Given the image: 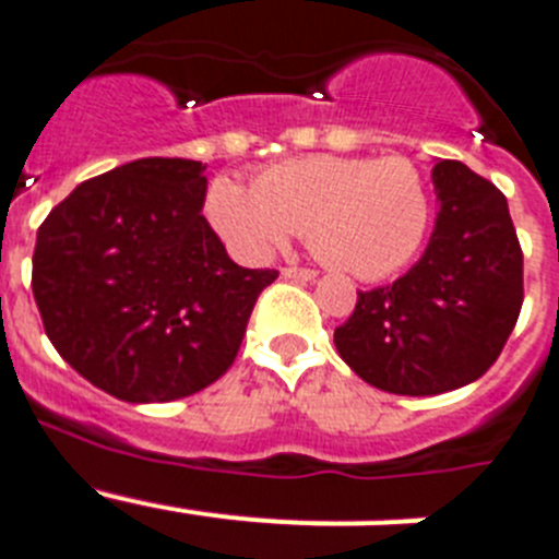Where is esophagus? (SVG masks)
<instances>
[{
    "label": "esophagus",
    "instance_id": "1",
    "mask_svg": "<svg viewBox=\"0 0 559 559\" xmlns=\"http://www.w3.org/2000/svg\"><path fill=\"white\" fill-rule=\"evenodd\" d=\"M283 276H285V280H302V283H308V280H316V271L313 269H299V265H285Z\"/></svg>",
    "mask_w": 559,
    "mask_h": 559
}]
</instances>
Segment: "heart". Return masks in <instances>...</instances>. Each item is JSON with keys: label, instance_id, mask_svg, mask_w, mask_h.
I'll return each mask as SVG.
<instances>
[{"label": "heart", "instance_id": "heart-1", "mask_svg": "<svg viewBox=\"0 0 559 559\" xmlns=\"http://www.w3.org/2000/svg\"><path fill=\"white\" fill-rule=\"evenodd\" d=\"M206 218L243 254L283 249L294 231L322 263L358 280H383L408 265L431 226V187L406 156L353 159L316 153L263 167L251 190L215 179Z\"/></svg>", "mask_w": 559, "mask_h": 559}]
</instances>
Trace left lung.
Segmentation results:
<instances>
[{
	"label": "left lung",
	"mask_w": 559,
	"mask_h": 559,
	"mask_svg": "<svg viewBox=\"0 0 559 559\" xmlns=\"http://www.w3.org/2000/svg\"><path fill=\"white\" fill-rule=\"evenodd\" d=\"M439 215L426 254L392 285L358 290L335 349L369 386L431 397L467 386L501 355L523 305L510 206L462 162L433 167Z\"/></svg>",
	"instance_id": "left-lung-1"
}]
</instances>
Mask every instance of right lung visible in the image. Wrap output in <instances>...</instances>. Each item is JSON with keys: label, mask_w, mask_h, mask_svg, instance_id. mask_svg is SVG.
Returning <instances> with one entry per match:
<instances>
[{"label": "right lung", "mask_w": 559, "mask_h": 559, "mask_svg": "<svg viewBox=\"0 0 559 559\" xmlns=\"http://www.w3.org/2000/svg\"><path fill=\"white\" fill-rule=\"evenodd\" d=\"M206 167L128 162L83 181L38 226L33 296L69 367L126 403L190 397L226 374L257 296L201 215Z\"/></svg>", "instance_id": "1"}]
</instances>
